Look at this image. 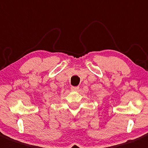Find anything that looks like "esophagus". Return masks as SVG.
Listing matches in <instances>:
<instances>
[{
    "instance_id": "1",
    "label": "esophagus",
    "mask_w": 148,
    "mask_h": 148,
    "mask_svg": "<svg viewBox=\"0 0 148 148\" xmlns=\"http://www.w3.org/2000/svg\"><path fill=\"white\" fill-rule=\"evenodd\" d=\"M79 86H72L71 87V90H73V91H77L79 89Z\"/></svg>"
}]
</instances>
